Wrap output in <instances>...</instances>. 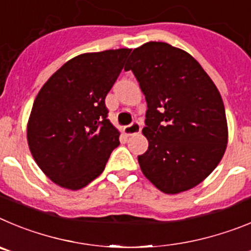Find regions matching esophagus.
I'll return each mask as SVG.
<instances>
[{
	"mask_svg": "<svg viewBox=\"0 0 251 251\" xmlns=\"http://www.w3.org/2000/svg\"><path fill=\"white\" fill-rule=\"evenodd\" d=\"M124 134L127 135V136H131V135H136L139 134L140 131H141V126H140V124L137 123V121H135V123H132L131 125H127L125 126V127L123 128Z\"/></svg>",
	"mask_w": 251,
	"mask_h": 251,
	"instance_id": "esophagus-1",
	"label": "esophagus"
}]
</instances>
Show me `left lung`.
Here are the masks:
<instances>
[{"mask_svg":"<svg viewBox=\"0 0 251 251\" xmlns=\"http://www.w3.org/2000/svg\"><path fill=\"white\" fill-rule=\"evenodd\" d=\"M126 70L148 103L142 134L149 141L137 156L146 179L165 194L190 190L219 165L227 145V121L218 87L198 61L166 42L132 51Z\"/></svg>","mask_w":251,"mask_h":251,"instance_id":"obj_1","label":"left lung"}]
</instances>
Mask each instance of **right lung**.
<instances>
[{"label":"right lung","mask_w":251,"mask_h":251,"mask_svg":"<svg viewBox=\"0 0 251 251\" xmlns=\"http://www.w3.org/2000/svg\"><path fill=\"white\" fill-rule=\"evenodd\" d=\"M130 52L81 53L38 91L27 123V144L38 168L58 186L80 190L89 185L120 145L105 99Z\"/></svg>","instance_id":"1"}]
</instances>
